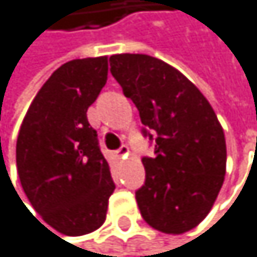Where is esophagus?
Listing matches in <instances>:
<instances>
[{
    "label": "esophagus",
    "mask_w": 257,
    "mask_h": 257,
    "mask_svg": "<svg viewBox=\"0 0 257 257\" xmlns=\"http://www.w3.org/2000/svg\"><path fill=\"white\" fill-rule=\"evenodd\" d=\"M116 155L119 157V158H125L127 155H128V147L127 146H121L117 150H116Z\"/></svg>",
    "instance_id": "34e87169"
}]
</instances>
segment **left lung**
I'll list each match as a JSON object with an SVG mask.
<instances>
[{"mask_svg":"<svg viewBox=\"0 0 257 257\" xmlns=\"http://www.w3.org/2000/svg\"><path fill=\"white\" fill-rule=\"evenodd\" d=\"M110 73L140 111L155 144L144 157L146 181L135 192L143 219L166 234L202 222L223 184V128L206 97L180 71L146 54H116Z\"/></svg>","mask_w":257,"mask_h":257,"instance_id":"8db88e82","label":"left lung"}]
</instances>
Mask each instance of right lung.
<instances>
[{
    "label": "right lung",
    "instance_id": "add662e5",
    "mask_svg": "<svg viewBox=\"0 0 257 257\" xmlns=\"http://www.w3.org/2000/svg\"><path fill=\"white\" fill-rule=\"evenodd\" d=\"M107 74V57L62 65L40 88L18 133L23 191L42 219L66 236L97 229L114 191L97 132L86 117Z\"/></svg>",
    "mask_w": 257,
    "mask_h": 257
}]
</instances>
